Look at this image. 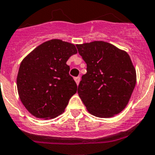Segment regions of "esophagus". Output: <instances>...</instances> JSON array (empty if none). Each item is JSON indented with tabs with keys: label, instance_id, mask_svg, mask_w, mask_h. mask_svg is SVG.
<instances>
[{
	"label": "esophagus",
	"instance_id": "esophagus-1",
	"mask_svg": "<svg viewBox=\"0 0 155 155\" xmlns=\"http://www.w3.org/2000/svg\"><path fill=\"white\" fill-rule=\"evenodd\" d=\"M74 79H75V81H76V84L78 85L79 83V81H80V77H79V76H78V77H75L74 78Z\"/></svg>",
	"mask_w": 155,
	"mask_h": 155
}]
</instances>
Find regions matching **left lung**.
Returning <instances> with one entry per match:
<instances>
[{
	"instance_id": "8db88e82",
	"label": "left lung",
	"mask_w": 155,
	"mask_h": 155,
	"mask_svg": "<svg viewBox=\"0 0 155 155\" xmlns=\"http://www.w3.org/2000/svg\"><path fill=\"white\" fill-rule=\"evenodd\" d=\"M87 64L78 94L94 116L109 118L124 109L136 86V70L124 51L104 41L77 44Z\"/></svg>"
}]
</instances>
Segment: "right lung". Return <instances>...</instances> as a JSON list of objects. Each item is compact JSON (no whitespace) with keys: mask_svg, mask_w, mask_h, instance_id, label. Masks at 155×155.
Segmentation results:
<instances>
[{"mask_svg":"<svg viewBox=\"0 0 155 155\" xmlns=\"http://www.w3.org/2000/svg\"><path fill=\"white\" fill-rule=\"evenodd\" d=\"M76 53L74 44L54 39L40 44L22 60L17 88L21 103L32 115L47 119L64 111L77 91L66 64Z\"/></svg>","mask_w":155,"mask_h":155,"instance_id":"add662e5","label":"right lung"}]
</instances>
